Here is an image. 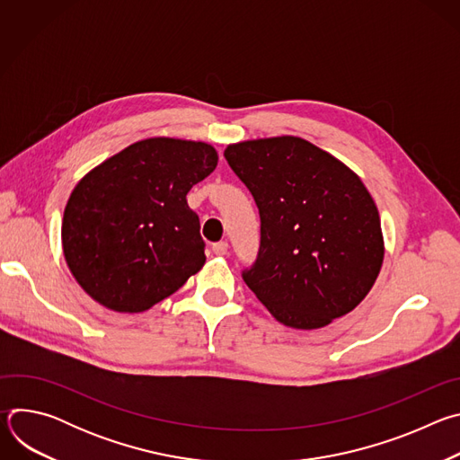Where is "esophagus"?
I'll return each mask as SVG.
<instances>
[{"label":"esophagus","instance_id":"34e87169","mask_svg":"<svg viewBox=\"0 0 460 460\" xmlns=\"http://www.w3.org/2000/svg\"><path fill=\"white\" fill-rule=\"evenodd\" d=\"M213 251H215V254H218V256H226L227 251H229V243H227V242H217V243L213 245Z\"/></svg>","mask_w":460,"mask_h":460}]
</instances>
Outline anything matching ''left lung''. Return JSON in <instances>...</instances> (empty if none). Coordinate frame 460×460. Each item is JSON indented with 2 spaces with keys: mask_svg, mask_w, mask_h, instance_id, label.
I'll return each mask as SVG.
<instances>
[{
  "mask_svg": "<svg viewBox=\"0 0 460 460\" xmlns=\"http://www.w3.org/2000/svg\"><path fill=\"white\" fill-rule=\"evenodd\" d=\"M224 156L260 213L243 280L284 325L318 330L353 311L384 261L373 196L344 162L298 137L229 144Z\"/></svg>",
  "mask_w": 460,
  "mask_h": 460,
  "instance_id": "8db88e82",
  "label": "left lung"
}]
</instances>
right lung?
Instances as JSON below:
<instances>
[{
    "label": "right lung",
    "instance_id": "right-lung-1",
    "mask_svg": "<svg viewBox=\"0 0 460 460\" xmlns=\"http://www.w3.org/2000/svg\"><path fill=\"white\" fill-rule=\"evenodd\" d=\"M217 164L206 142L158 137L125 147L76 183L63 211L61 247L93 300L144 313L204 268L200 220L185 196Z\"/></svg>",
    "mask_w": 460,
    "mask_h": 460
}]
</instances>
